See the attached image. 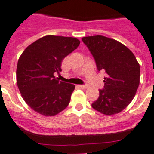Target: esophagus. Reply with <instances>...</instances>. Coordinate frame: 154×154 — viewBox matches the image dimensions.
Segmentation results:
<instances>
[{
  "mask_svg": "<svg viewBox=\"0 0 154 154\" xmlns=\"http://www.w3.org/2000/svg\"><path fill=\"white\" fill-rule=\"evenodd\" d=\"M78 87H79L80 88L85 89V88H87L88 87V85H78Z\"/></svg>",
  "mask_w": 154,
  "mask_h": 154,
  "instance_id": "obj_1",
  "label": "esophagus"
}]
</instances>
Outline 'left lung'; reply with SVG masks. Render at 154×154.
<instances>
[{"label":"left lung","instance_id":"8db88e82","mask_svg":"<svg viewBox=\"0 0 154 154\" xmlns=\"http://www.w3.org/2000/svg\"><path fill=\"white\" fill-rule=\"evenodd\" d=\"M95 59L98 71H105L104 88L91 104L93 109L106 115L118 113L135 97L139 85L140 66L123 44L101 35L82 37Z\"/></svg>","mask_w":154,"mask_h":154}]
</instances>
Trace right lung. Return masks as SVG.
<instances>
[{
	"label": "right lung",
	"mask_w": 154,
	"mask_h": 154,
	"mask_svg": "<svg viewBox=\"0 0 154 154\" xmlns=\"http://www.w3.org/2000/svg\"><path fill=\"white\" fill-rule=\"evenodd\" d=\"M80 45L77 38L48 35L29 45L19 57L17 85L31 109L45 116H55L69 105L75 85L58 81L63 59Z\"/></svg>",
	"instance_id": "add662e5"
}]
</instances>
